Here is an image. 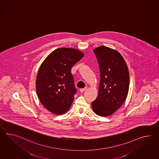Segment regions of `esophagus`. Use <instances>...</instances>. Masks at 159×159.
Here are the masks:
<instances>
[{
    "label": "esophagus",
    "instance_id": "esophagus-1",
    "mask_svg": "<svg viewBox=\"0 0 159 159\" xmlns=\"http://www.w3.org/2000/svg\"><path fill=\"white\" fill-rule=\"evenodd\" d=\"M86 89H87V87L83 88V89H80V91L81 93H83Z\"/></svg>",
    "mask_w": 159,
    "mask_h": 159
}]
</instances>
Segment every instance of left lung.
<instances>
[{
  "mask_svg": "<svg viewBox=\"0 0 159 159\" xmlns=\"http://www.w3.org/2000/svg\"><path fill=\"white\" fill-rule=\"evenodd\" d=\"M101 74L98 96L92 102V108L97 115H112L124 104L129 88L128 66L121 54L105 46L93 50Z\"/></svg>",
  "mask_w": 159,
  "mask_h": 159,
  "instance_id": "left-lung-1",
  "label": "left lung"
}]
</instances>
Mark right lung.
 <instances>
[{"instance_id":"obj_1","label":"right lung","mask_w":159,"mask_h":159,"mask_svg":"<svg viewBox=\"0 0 159 159\" xmlns=\"http://www.w3.org/2000/svg\"><path fill=\"white\" fill-rule=\"evenodd\" d=\"M83 56L76 49L58 48L41 64L36 79V92L42 105L50 112L61 115L70 107L77 91L71 69Z\"/></svg>"}]
</instances>
